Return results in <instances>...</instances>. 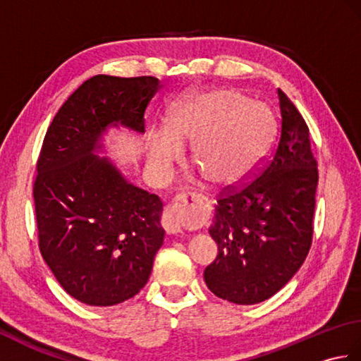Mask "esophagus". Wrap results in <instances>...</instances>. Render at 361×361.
<instances>
[{
    "mask_svg": "<svg viewBox=\"0 0 361 361\" xmlns=\"http://www.w3.org/2000/svg\"><path fill=\"white\" fill-rule=\"evenodd\" d=\"M200 219V212L194 208V198L180 194L173 198V203L166 208L163 226L169 234H180L190 224Z\"/></svg>",
    "mask_w": 361,
    "mask_h": 361,
    "instance_id": "obj_1",
    "label": "esophagus"
}]
</instances>
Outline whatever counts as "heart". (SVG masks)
<instances>
[{
    "label": "heart",
    "mask_w": 361,
    "mask_h": 361,
    "mask_svg": "<svg viewBox=\"0 0 361 361\" xmlns=\"http://www.w3.org/2000/svg\"><path fill=\"white\" fill-rule=\"evenodd\" d=\"M273 122L264 105L226 88L190 91L166 113L164 128L145 135L147 163L164 180L190 142V159L214 186L239 183L252 172L271 141Z\"/></svg>",
    "instance_id": "obj_1"
}]
</instances>
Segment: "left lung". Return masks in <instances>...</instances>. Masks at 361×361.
Masks as SVG:
<instances>
[{
    "label": "left lung",
    "instance_id": "obj_1",
    "mask_svg": "<svg viewBox=\"0 0 361 361\" xmlns=\"http://www.w3.org/2000/svg\"><path fill=\"white\" fill-rule=\"evenodd\" d=\"M281 128L271 157L255 180L219 198L209 234L217 259L204 270L214 295L262 302L286 286L307 257L318 185L309 127L278 90Z\"/></svg>",
    "mask_w": 361,
    "mask_h": 361
}]
</instances>
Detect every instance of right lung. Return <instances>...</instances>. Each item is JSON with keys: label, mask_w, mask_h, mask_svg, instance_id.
I'll list each match as a JSON object with an SVG mask.
<instances>
[{"label": "right lung", "mask_w": 361, "mask_h": 361, "mask_svg": "<svg viewBox=\"0 0 361 361\" xmlns=\"http://www.w3.org/2000/svg\"><path fill=\"white\" fill-rule=\"evenodd\" d=\"M161 88L150 75H94L46 132L34 183L38 247L60 286L83 304L109 307L140 293L163 245L159 198L99 155L110 128L144 133V111Z\"/></svg>", "instance_id": "add662e5"}]
</instances>
